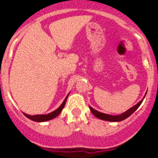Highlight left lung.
I'll return each instance as SVG.
<instances>
[{
    "label": "left lung",
    "instance_id": "8db88e82",
    "mask_svg": "<svg viewBox=\"0 0 158 158\" xmlns=\"http://www.w3.org/2000/svg\"><path fill=\"white\" fill-rule=\"evenodd\" d=\"M143 99L142 101H140V102H139L138 104H136L135 106H134L133 107H131V109H129L127 111H126V112H124V113H122V114H120V115H117V116H112V115L105 114V113H100V112H98V111H97V110H95V109H94L92 107H89V109H90L91 113H93V114L96 117L99 118V119H101V120H107V121H112V122L121 121V120H125L126 118L129 117V116H130L132 113H134L136 109H137L140 106V105H141L142 102H143Z\"/></svg>",
    "mask_w": 158,
    "mask_h": 158
}]
</instances>
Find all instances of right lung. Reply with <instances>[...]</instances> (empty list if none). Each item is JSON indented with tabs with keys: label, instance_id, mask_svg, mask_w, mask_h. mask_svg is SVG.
Returning <instances> with one entry per match:
<instances>
[{
	"label": "right lung",
	"instance_id": "add662e5",
	"mask_svg": "<svg viewBox=\"0 0 158 158\" xmlns=\"http://www.w3.org/2000/svg\"><path fill=\"white\" fill-rule=\"evenodd\" d=\"M69 96V95H68ZM68 96L66 97V98L64 99L63 103L61 104V106H60L57 109H56L55 111L52 112V113H49L47 115H34V116H31V115H28L26 114V113H24V115L27 116V118L31 119V120H34V121H36V122H43V121H47V120H52L53 118L56 117L60 113V112L62 111V109H64L65 106V103H66V101L67 98H68Z\"/></svg>",
	"mask_w": 158,
	"mask_h": 158
}]
</instances>
